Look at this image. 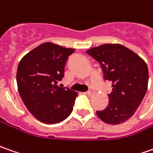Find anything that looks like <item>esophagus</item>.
<instances>
[{
    "label": "esophagus",
    "mask_w": 153,
    "mask_h": 153,
    "mask_svg": "<svg viewBox=\"0 0 153 153\" xmlns=\"http://www.w3.org/2000/svg\"><path fill=\"white\" fill-rule=\"evenodd\" d=\"M94 93H95L94 90L91 89V90H90V91H87V95H89V96H92Z\"/></svg>",
    "instance_id": "1"
}]
</instances>
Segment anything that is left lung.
Returning <instances> with one entry per match:
<instances>
[{
    "label": "left lung",
    "instance_id": "obj_1",
    "mask_svg": "<svg viewBox=\"0 0 153 153\" xmlns=\"http://www.w3.org/2000/svg\"><path fill=\"white\" fill-rule=\"evenodd\" d=\"M86 52L100 62L105 79L113 82L108 108L97 111V116L106 124L124 123L134 115L146 92L149 75L146 62L121 44H103Z\"/></svg>",
    "mask_w": 153,
    "mask_h": 153
}]
</instances>
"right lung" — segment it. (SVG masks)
<instances>
[{
    "instance_id": "add662e5",
    "label": "right lung",
    "mask_w": 153,
    "mask_h": 153,
    "mask_svg": "<svg viewBox=\"0 0 153 153\" xmlns=\"http://www.w3.org/2000/svg\"><path fill=\"white\" fill-rule=\"evenodd\" d=\"M74 51L45 42L19 62L17 70L19 95L29 113L42 123H60L73 110L78 93L58 86L57 83L64 77L68 58Z\"/></svg>"
}]
</instances>
